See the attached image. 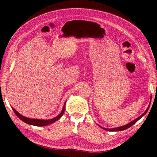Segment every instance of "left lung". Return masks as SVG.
Segmentation results:
<instances>
[{"instance_id": "8db88e82", "label": "left lung", "mask_w": 157, "mask_h": 157, "mask_svg": "<svg viewBox=\"0 0 157 157\" xmlns=\"http://www.w3.org/2000/svg\"><path fill=\"white\" fill-rule=\"evenodd\" d=\"M151 101H150V103H151ZM150 103H149V106H148V107H147V109H146V111L142 114V115L140 116V117H139L138 118H137L136 119H135V120H134L133 121H132L131 122H130L129 124H126V125H125V126H121V127H118V128H111V129H107V128H103V127H101V128H103V129H104V130H108V131H111V132H117V131H122V130H126V129H128V128H129L130 127H131L132 125H134L136 122H137V121H138L140 118L142 117H144L145 114L147 113V112L148 111V110H149V107H150Z\"/></svg>"}]
</instances>
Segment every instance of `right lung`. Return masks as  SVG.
<instances>
[{
    "label": "right lung",
    "mask_w": 157,
    "mask_h": 157,
    "mask_svg": "<svg viewBox=\"0 0 157 157\" xmlns=\"http://www.w3.org/2000/svg\"><path fill=\"white\" fill-rule=\"evenodd\" d=\"M65 103L64 106L63 107L62 111H61V113L59 114V115L58 117H56L52 118V119H50V120H39V119H32V118H26L25 117L22 116L21 115H20V114L17 113L13 107L12 109L13 111L15 113L16 116L19 118H20V120H21L22 121L27 123V124L34 125V126H46V125H49V124H52V123H53V122H56V121H58V119H59L63 115V113H64L65 107Z\"/></svg>",
    "instance_id": "right-lung-1"
}]
</instances>
